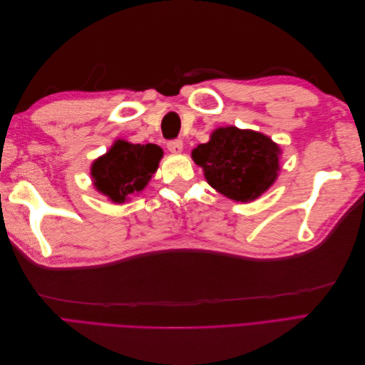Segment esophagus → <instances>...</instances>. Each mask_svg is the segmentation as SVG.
<instances>
[{"label": "esophagus", "mask_w": 365, "mask_h": 365, "mask_svg": "<svg viewBox=\"0 0 365 365\" xmlns=\"http://www.w3.org/2000/svg\"><path fill=\"white\" fill-rule=\"evenodd\" d=\"M168 149L172 152V153H181L182 149H184V145L181 140H173V141H169L168 143Z\"/></svg>", "instance_id": "esophagus-1"}]
</instances>
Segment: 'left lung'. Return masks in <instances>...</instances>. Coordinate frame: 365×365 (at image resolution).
Masks as SVG:
<instances>
[{
  "label": "left lung",
  "instance_id": "left-lung-1",
  "mask_svg": "<svg viewBox=\"0 0 365 365\" xmlns=\"http://www.w3.org/2000/svg\"><path fill=\"white\" fill-rule=\"evenodd\" d=\"M282 149L268 135L236 126L216 128L192 150L205 181L236 202H252L277 181Z\"/></svg>",
  "mask_w": 365,
  "mask_h": 365
}]
</instances>
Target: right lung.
<instances>
[{
	"mask_svg": "<svg viewBox=\"0 0 365 365\" xmlns=\"http://www.w3.org/2000/svg\"><path fill=\"white\" fill-rule=\"evenodd\" d=\"M161 158L163 149L157 145H134L118 138L106 153L93 161V185L111 202L125 204L146 189Z\"/></svg>",
	"mask_w": 365,
	"mask_h": 365,
	"instance_id": "obj_1",
	"label": "right lung"
}]
</instances>
